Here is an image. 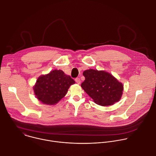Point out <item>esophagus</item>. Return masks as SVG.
Returning <instances> with one entry per match:
<instances>
[{
    "mask_svg": "<svg viewBox=\"0 0 156 156\" xmlns=\"http://www.w3.org/2000/svg\"><path fill=\"white\" fill-rule=\"evenodd\" d=\"M75 82L77 83V84H80V83H81V80H80V79L79 78H75Z\"/></svg>",
    "mask_w": 156,
    "mask_h": 156,
    "instance_id": "34e87169",
    "label": "esophagus"
}]
</instances>
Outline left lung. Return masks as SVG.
<instances>
[{"label": "left lung", "instance_id": "1", "mask_svg": "<svg viewBox=\"0 0 156 156\" xmlns=\"http://www.w3.org/2000/svg\"><path fill=\"white\" fill-rule=\"evenodd\" d=\"M83 75L85 80L81 86L97 105L110 106L120 100L123 86L110 73L89 69Z\"/></svg>", "mask_w": 156, "mask_h": 156}]
</instances>
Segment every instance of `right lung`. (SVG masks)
Here are the masks:
<instances>
[{
    "instance_id": "add662e5",
    "label": "right lung",
    "mask_w": 156,
    "mask_h": 156,
    "mask_svg": "<svg viewBox=\"0 0 156 156\" xmlns=\"http://www.w3.org/2000/svg\"><path fill=\"white\" fill-rule=\"evenodd\" d=\"M75 81L61 70H55L38 78L33 87L37 98L45 105H55L66 94Z\"/></svg>"
}]
</instances>
